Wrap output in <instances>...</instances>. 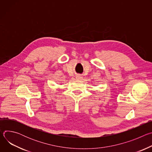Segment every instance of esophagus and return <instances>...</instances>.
<instances>
[{
	"instance_id": "obj_1",
	"label": "esophagus",
	"mask_w": 152,
	"mask_h": 152,
	"mask_svg": "<svg viewBox=\"0 0 152 152\" xmlns=\"http://www.w3.org/2000/svg\"><path fill=\"white\" fill-rule=\"evenodd\" d=\"M82 79H83L82 76H81L80 75H78L76 76V79H77V80H82Z\"/></svg>"
}]
</instances>
